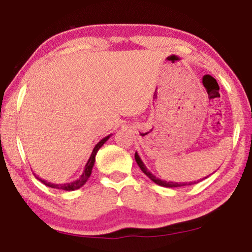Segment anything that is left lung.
<instances>
[{
	"mask_svg": "<svg viewBox=\"0 0 252 252\" xmlns=\"http://www.w3.org/2000/svg\"><path fill=\"white\" fill-rule=\"evenodd\" d=\"M135 160H136V163H137V165H139L140 166V168H141V171L143 172L144 174L147 175L148 178L150 179V180H153L155 184H157V185H159V186H161V187H166V188H174V187H182V186H190V185H194V184H197V182L196 181H194V182H173V181H165V180H161V179H159V178H156L155 177V175L151 173L150 171H148V168L146 167V165L143 164V161H142V159H141L140 158V156H139V154L137 153H135ZM208 178V177H206ZM205 178V179H206Z\"/></svg>",
	"mask_w": 252,
	"mask_h": 252,
	"instance_id": "8db88e82",
	"label": "left lung"
}]
</instances>
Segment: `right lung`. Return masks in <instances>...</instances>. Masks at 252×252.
I'll return each instance as SVG.
<instances>
[{"label":"right lung","mask_w":252,"mask_h":252,"mask_svg":"<svg viewBox=\"0 0 252 252\" xmlns=\"http://www.w3.org/2000/svg\"><path fill=\"white\" fill-rule=\"evenodd\" d=\"M112 134H110V135L105 136L104 139H102L99 142L96 144L94 147V149L92 151V155L91 157H89V159L87 161V164L85 165V168H84V172H82V174L80 175V178L77 179V180L72 181V182H65V184H51V182H48L47 180H44V179H41L39 177H36V179H39V180L44 184L48 187H51V188H55V189H61V190H66V191H72V190H77V189L81 188L82 186H84L87 180L91 177L92 174V170H93V166H94L95 164V157H96V154H97V151L99 150V148H101L103 144H104L106 141L109 140V137L111 136Z\"/></svg>","instance_id":"1"}]
</instances>
